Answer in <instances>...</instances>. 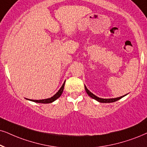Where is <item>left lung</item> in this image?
Instances as JSON below:
<instances>
[{
    "instance_id": "left-lung-1",
    "label": "left lung",
    "mask_w": 147,
    "mask_h": 147,
    "mask_svg": "<svg viewBox=\"0 0 147 147\" xmlns=\"http://www.w3.org/2000/svg\"><path fill=\"white\" fill-rule=\"evenodd\" d=\"M85 91H86L87 94H88L89 96H90L91 98H92L93 99H95L97 100V101L100 102H102V103H111V102H116L117 101V100H120L121 98H122L123 97V96H121V97H119V98H111V99H104V98H100L99 97H97V96L94 95V94H93L92 92H90V91L87 90V88L85 86Z\"/></svg>"
}]
</instances>
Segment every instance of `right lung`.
Listing matches in <instances>:
<instances>
[{"mask_svg": "<svg viewBox=\"0 0 147 147\" xmlns=\"http://www.w3.org/2000/svg\"><path fill=\"white\" fill-rule=\"evenodd\" d=\"M64 84H65V82L63 83L62 86L61 87V88L60 89V90L57 92L56 94H55L54 96H52L50 98H47V99H44V100H31V101H33L34 102H38V103H42V104H47V103H51V102H53V101H55V100H57V98H58L60 96L62 95V92H63V90H64Z\"/></svg>", "mask_w": 147, "mask_h": 147, "instance_id": "1", "label": "right lung"}]
</instances>
